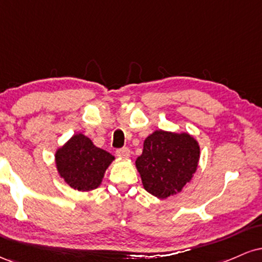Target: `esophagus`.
I'll return each instance as SVG.
<instances>
[{"instance_id":"obj_1","label":"esophagus","mask_w":262,"mask_h":262,"mask_svg":"<svg viewBox=\"0 0 262 262\" xmlns=\"http://www.w3.org/2000/svg\"><path fill=\"white\" fill-rule=\"evenodd\" d=\"M116 154L121 159H128L129 156H130V150L128 148H122V149L116 150Z\"/></svg>"}]
</instances>
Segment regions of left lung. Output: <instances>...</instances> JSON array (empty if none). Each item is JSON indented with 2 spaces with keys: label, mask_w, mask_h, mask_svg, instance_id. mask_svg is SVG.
I'll return each instance as SVG.
<instances>
[{
  "label": "left lung",
  "mask_w": 262,
  "mask_h": 262,
  "mask_svg": "<svg viewBox=\"0 0 262 262\" xmlns=\"http://www.w3.org/2000/svg\"><path fill=\"white\" fill-rule=\"evenodd\" d=\"M200 145L188 133L155 130L144 140L135 161L144 188L152 196L167 198L182 191L196 172Z\"/></svg>",
  "instance_id": "obj_1"
}]
</instances>
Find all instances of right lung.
Segmentation results:
<instances>
[{"mask_svg":"<svg viewBox=\"0 0 262 262\" xmlns=\"http://www.w3.org/2000/svg\"><path fill=\"white\" fill-rule=\"evenodd\" d=\"M113 160V155L93 145L92 140L81 133L73 135L55 152L60 177L77 191L97 188Z\"/></svg>","mask_w":262,"mask_h":262,"instance_id":"add662e5","label":"right lung"}]
</instances>
